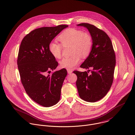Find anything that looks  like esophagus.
I'll return each mask as SVG.
<instances>
[{
	"label": "esophagus",
	"mask_w": 135,
	"mask_h": 135,
	"mask_svg": "<svg viewBox=\"0 0 135 135\" xmlns=\"http://www.w3.org/2000/svg\"><path fill=\"white\" fill-rule=\"evenodd\" d=\"M67 71H68V74H71V73H72V70H70V69H67Z\"/></svg>",
	"instance_id": "esophagus-1"
}]
</instances>
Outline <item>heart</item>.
<instances>
[{
  "label": "heart",
  "mask_w": 135,
  "mask_h": 135,
  "mask_svg": "<svg viewBox=\"0 0 135 135\" xmlns=\"http://www.w3.org/2000/svg\"><path fill=\"white\" fill-rule=\"evenodd\" d=\"M63 47L71 46L70 52L72 55L63 57L60 62L61 68L73 69L78 65L83 57H87L90 53L93 45L92 38L89 33L81 30L70 28L64 31L58 38ZM49 50L56 59L62 56V46L61 44L52 41L49 45Z\"/></svg>",
  "instance_id": "b5f03b06"
}]
</instances>
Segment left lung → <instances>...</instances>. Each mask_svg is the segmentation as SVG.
Listing matches in <instances>:
<instances>
[{
  "instance_id": "obj_1",
  "label": "left lung",
  "mask_w": 135,
  "mask_h": 135,
  "mask_svg": "<svg viewBox=\"0 0 135 135\" xmlns=\"http://www.w3.org/2000/svg\"><path fill=\"white\" fill-rule=\"evenodd\" d=\"M77 26L87 28L92 38V50L80 66L86 69L91 68L92 71L90 75L86 71L73 73L77 75L76 85L80 98L94 103L103 98L110 89L116 65L115 54L112 41L104 31L89 23Z\"/></svg>"
}]
</instances>
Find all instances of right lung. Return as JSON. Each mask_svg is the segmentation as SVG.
<instances>
[{
    "instance_id": "obj_1",
    "label": "right lung",
    "mask_w": 135,
    "mask_h": 135,
    "mask_svg": "<svg viewBox=\"0 0 135 135\" xmlns=\"http://www.w3.org/2000/svg\"><path fill=\"white\" fill-rule=\"evenodd\" d=\"M68 27L62 25L36 29L23 38L19 50L17 65L23 88L33 100L46 107L55 105L60 99L67 75L65 69L46 75L58 65L49 50V45Z\"/></svg>"
}]
</instances>
